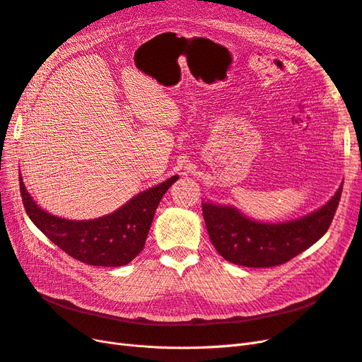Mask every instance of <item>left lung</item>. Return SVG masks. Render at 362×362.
<instances>
[{
    "label": "left lung",
    "mask_w": 362,
    "mask_h": 362,
    "mask_svg": "<svg viewBox=\"0 0 362 362\" xmlns=\"http://www.w3.org/2000/svg\"><path fill=\"white\" fill-rule=\"evenodd\" d=\"M343 184L319 210L287 223L250 221L233 206L202 204L208 235L226 261L245 267L284 264L322 238L331 226Z\"/></svg>",
    "instance_id": "left-lung-1"
}]
</instances>
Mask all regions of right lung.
<instances>
[{
    "mask_svg": "<svg viewBox=\"0 0 362 362\" xmlns=\"http://www.w3.org/2000/svg\"><path fill=\"white\" fill-rule=\"evenodd\" d=\"M177 175L134 196L117 211L93 221H66L43 211L27 193L19 175V190L31 222L54 245L90 266L119 267L133 261L145 246L157 206Z\"/></svg>",
    "mask_w": 362,
    "mask_h": 362,
    "instance_id": "add662e5",
    "label": "right lung"
}]
</instances>
